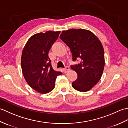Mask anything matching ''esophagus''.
Instances as JSON below:
<instances>
[{
	"instance_id": "1",
	"label": "esophagus",
	"mask_w": 128,
	"mask_h": 128,
	"mask_svg": "<svg viewBox=\"0 0 128 128\" xmlns=\"http://www.w3.org/2000/svg\"><path fill=\"white\" fill-rule=\"evenodd\" d=\"M70 70V68H69V66H66V68H65L63 69V70H64V72H68L69 71V70Z\"/></svg>"
}]
</instances>
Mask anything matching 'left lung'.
I'll list each match as a JSON object with an SVG mask.
<instances>
[{
  "label": "left lung",
  "mask_w": 128,
  "mask_h": 128,
  "mask_svg": "<svg viewBox=\"0 0 128 128\" xmlns=\"http://www.w3.org/2000/svg\"><path fill=\"white\" fill-rule=\"evenodd\" d=\"M60 38L70 48L72 60H79L71 68L76 72L72 88L80 92L88 91L96 85L104 67V50L98 38L89 30L70 29L62 31Z\"/></svg>",
  "instance_id": "8db88e82"
}]
</instances>
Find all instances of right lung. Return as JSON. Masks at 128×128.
I'll return each instance as SVG.
<instances>
[{
	"label": "right lung",
	"mask_w": 128,
	"mask_h": 128,
	"mask_svg": "<svg viewBox=\"0 0 128 128\" xmlns=\"http://www.w3.org/2000/svg\"><path fill=\"white\" fill-rule=\"evenodd\" d=\"M60 31H46L30 38L22 50L21 68L26 82L34 90L47 94L55 87L60 72L53 70L48 56L49 50L58 39Z\"/></svg>",
	"instance_id": "1"
}]
</instances>
